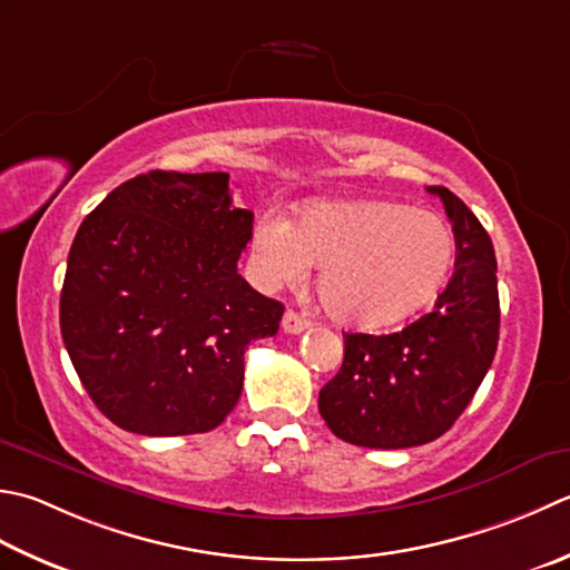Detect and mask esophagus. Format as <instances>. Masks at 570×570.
<instances>
[{
    "mask_svg": "<svg viewBox=\"0 0 570 570\" xmlns=\"http://www.w3.org/2000/svg\"><path fill=\"white\" fill-rule=\"evenodd\" d=\"M282 326L286 333H304L311 326V321L304 314H298V311H286Z\"/></svg>",
    "mask_w": 570,
    "mask_h": 570,
    "instance_id": "obj_1",
    "label": "esophagus"
}]
</instances>
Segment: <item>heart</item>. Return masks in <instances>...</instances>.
I'll return each mask as SVG.
<instances>
[{
    "label": "heart",
    "mask_w": 570,
    "mask_h": 570,
    "mask_svg": "<svg viewBox=\"0 0 570 570\" xmlns=\"http://www.w3.org/2000/svg\"><path fill=\"white\" fill-rule=\"evenodd\" d=\"M254 274L266 288L304 282L318 266L326 314L353 328H385L440 292L454 262L450 227L432 212L385 199H338L264 215L252 232Z\"/></svg>",
    "instance_id": "b5f03b06"
}]
</instances>
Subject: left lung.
<instances>
[{
    "label": "left lung",
    "instance_id": "left-lung-1",
    "mask_svg": "<svg viewBox=\"0 0 570 570\" xmlns=\"http://www.w3.org/2000/svg\"><path fill=\"white\" fill-rule=\"evenodd\" d=\"M438 195L454 232V274L432 314L387 336L345 333L343 365L318 410L343 442L405 450L438 440L470 405L499 343L497 256L482 222L448 187Z\"/></svg>",
    "mask_w": 570,
    "mask_h": 570
}]
</instances>
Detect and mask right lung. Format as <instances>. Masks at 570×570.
I'll list each match as a JSON object with an SVG mask.
<instances>
[{"label":"right lung","instance_id":"obj_1","mask_svg":"<svg viewBox=\"0 0 570 570\" xmlns=\"http://www.w3.org/2000/svg\"><path fill=\"white\" fill-rule=\"evenodd\" d=\"M254 215L232 207L227 173L150 170L118 185L76 232L61 288V336L114 425L209 432L244 385V351L274 336L284 306L237 262Z\"/></svg>","mask_w":570,"mask_h":570}]
</instances>
